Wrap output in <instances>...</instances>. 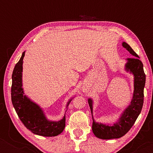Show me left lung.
I'll list each match as a JSON object with an SVG mask.
<instances>
[{"mask_svg": "<svg viewBox=\"0 0 153 153\" xmlns=\"http://www.w3.org/2000/svg\"><path fill=\"white\" fill-rule=\"evenodd\" d=\"M122 45L131 55L134 56L131 58H127V62L125 64V70L130 72L134 76L132 99L130 104L121 114L117 122L112 125L95 121L93 116V101L91 98L88 100L93 121L92 129L95 137L101 139H119L123 137L134 124L143 107V90L146 83V74L143 71V63L139 60V56L134 51L128 44L123 42Z\"/></svg>", "mask_w": 153, "mask_h": 153, "instance_id": "left-lung-1", "label": "left lung"}]
</instances>
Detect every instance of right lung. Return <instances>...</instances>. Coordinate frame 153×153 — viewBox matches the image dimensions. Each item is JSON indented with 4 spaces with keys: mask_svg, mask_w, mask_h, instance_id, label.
<instances>
[{
    "mask_svg": "<svg viewBox=\"0 0 153 153\" xmlns=\"http://www.w3.org/2000/svg\"><path fill=\"white\" fill-rule=\"evenodd\" d=\"M25 51L14 67L12 72L11 88L12 102L19 118L25 127L33 134L43 137H56L62 132L65 127V115L61 120H48L42 108L24 95L22 88L23 59ZM69 100L66 107L72 101Z\"/></svg>",
    "mask_w": 153,
    "mask_h": 153,
    "instance_id": "1",
    "label": "right lung"
}]
</instances>
